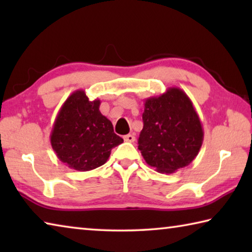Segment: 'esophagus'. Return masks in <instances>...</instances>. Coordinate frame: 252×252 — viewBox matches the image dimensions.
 Here are the masks:
<instances>
[{"mask_svg":"<svg viewBox=\"0 0 252 252\" xmlns=\"http://www.w3.org/2000/svg\"><path fill=\"white\" fill-rule=\"evenodd\" d=\"M123 139H125V141H126V142H134L135 136L133 134H126L123 136Z\"/></svg>","mask_w":252,"mask_h":252,"instance_id":"esophagus-1","label":"esophagus"}]
</instances>
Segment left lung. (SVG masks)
Here are the masks:
<instances>
[{
	"label": "left lung",
	"mask_w": 252,
	"mask_h": 252,
	"mask_svg": "<svg viewBox=\"0 0 252 252\" xmlns=\"http://www.w3.org/2000/svg\"><path fill=\"white\" fill-rule=\"evenodd\" d=\"M139 147L143 159L160 173H173L198 156L203 127L190 97L172 87L144 99Z\"/></svg>",
	"instance_id": "1"
}]
</instances>
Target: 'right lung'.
Returning a JSON list of instances; mask_svg holds the SVG:
<instances>
[{"label":"right lung","mask_w":252,"mask_h":252,"mask_svg":"<svg viewBox=\"0 0 252 252\" xmlns=\"http://www.w3.org/2000/svg\"><path fill=\"white\" fill-rule=\"evenodd\" d=\"M101 101L89 100L76 90L60 109L51 131V146L60 161L76 171H90L108 161L111 150L123 142L108 118L100 112Z\"/></svg>","instance_id":"right-lung-1"}]
</instances>
